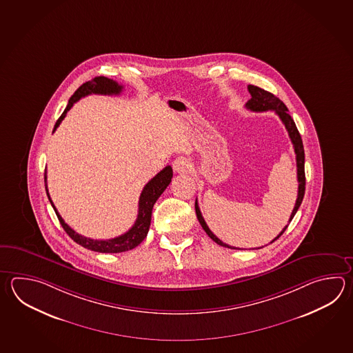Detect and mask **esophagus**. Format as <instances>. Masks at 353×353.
Instances as JSON below:
<instances>
[{
  "instance_id": "1",
  "label": "esophagus",
  "mask_w": 353,
  "mask_h": 353,
  "mask_svg": "<svg viewBox=\"0 0 353 353\" xmlns=\"http://www.w3.org/2000/svg\"><path fill=\"white\" fill-rule=\"evenodd\" d=\"M173 170L179 173L188 172L191 170L190 159L183 157V156L177 157V159L173 161Z\"/></svg>"
}]
</instances>
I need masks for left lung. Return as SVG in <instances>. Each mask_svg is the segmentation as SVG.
<instances>
[{"mask_svg": "<svg viewBox=\"0 0 353 353\" xmlns=\"http://www.w3.org/2000/svg\"><path fill=\"white\" fill-rule=\"evenodd\" d=\"M248 90L252 95V98L248 101V103L245 104V107L248 109H250L252 112H266V110H274L278 117L281 118V122L285 125V128L288 130L289 138L293 143L295 152V159H296V177H298V197H296V201H295L294 209L292 211V215L289 217V223L292 221V219L294 217L296 211L299 209L301 203L303 201V197H304V192H305V173H304V148H303L302 137L299 134V132L296 130V125H295L293 118L289 115L288 108L285 107V104L276 98L274 94L266 92L264 89H261L259 87H255V85H248ZM194 210H196V215L199 219V223H201L202 229L206 231V234L209 235L210 238L212 239L215 241L216 244L221 245L225 248H229V249H239V248H234L230 245L225 244L220 239L217 238L216 235H214V232L210 230L208 223H205L203 217L201 215V211L199 208V203L197 200L194 201ZM289 225V223H288ZM288 225L281 231V234L273 239L270 241V244L274 243L276 239L281 238L283 235V232L287 230ZM263 248V246H261ZM260 249V248H258Z\"/></svg>", "mask_w": 353, "mask_h": 353, "instance_id": "1", "label": "left lung"}]
</instances>
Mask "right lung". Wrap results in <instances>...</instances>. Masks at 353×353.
Segmentation results:
<instances>
[{
  "instance_id": "add662e5",
  "label": "right lung",
  "mask_w": 353,
  "mask_h": 353,
  "mask_svg": "<svg viewBox=\"0 0 353 353\" xmlns=\"http://www.w3.org/2000/svg\"><path fill=\"white\" fill-rule=\"evenodd\" d=\"M123 90V85L118 84L113 79H108L105 77H97L94 79L89 80L87 83H84L83 85H80L77 92L72 94V98L69 99V103L66 105L63 114L60 115L54 130L58 128L61 121L64 119L66 113L70 110L74 103L79 101L80 98L87 97L90 94H103V95H118ZM173 172L171 165H165V168L157 173L153 179H152L143 188L142 194L139 196V202H138V216L137 220L134 225L130 228V230L124 232L121 236H117L114 239H108V240H94V239L85 238L83 235H80L78 232L72 230V228L65 223L63 217L60 216L57 208L54 206V203L51 201L49 190H48V183H46V168H45V188H46V194L49 197L51 206L55 210V214L58 216L59 221L61 223L63 229L66 231V234L77 243L81 245L83 248H87L89 250L98 252H128L134 249L136 246L141 244L143 241L148 230H150V225H151L152 209L153 205L159 200V196L163 194L167 186L170 185L171 179H172Z\"/></svg>"
}]
</instances>
